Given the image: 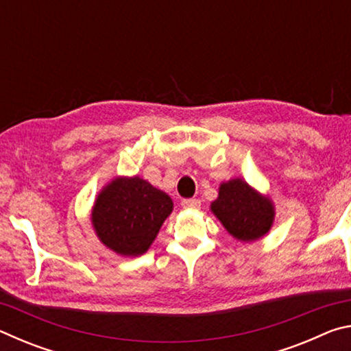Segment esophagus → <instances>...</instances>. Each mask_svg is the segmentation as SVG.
Listing matches in <instances>:
<instances>
[{
  "label": "esophagus",
  "mask_w": 351,
  "mask_h": 351,
  "mask_svg": "<svg viewBox=\"0 0 351 351\" xmlns=\"http://www.w3.org/2000/svg\"><path fill=\"white\" fill-rule=\"evenodd\" d=\"M181 206L184 209H198L201 206V201L197 198H187V199H182L181 201Z\"/></svg>",
  "instance_id": "obj_1"
}]
</instances>
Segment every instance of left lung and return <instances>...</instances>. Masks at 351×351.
Wrapping results in <instances>:
<instances>
[{
    "label": "left lung",
    "mask_w": 351,
    "mask_h": 351,
    "mask_svg": "<svg viewBox=\"0 0 351 351\" xmlns=\"http://www.w3.org/2000/svg\"><path fill=\"white\" fill-rule=\"evenodd\" d=\"M224 229L240 241H254L269 232L274 223V204L246 181L235 178L219 186L218 198L210 204Z\"/></svg>",
    "instance_id": "obj_1"
}]
</instances>
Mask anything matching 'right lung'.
<instances>
[{
	"label": "right lung",
	"mask_w": 351,
	"mask_h": 351,
	"mask_svg": "<svg viewBox=\"0 0 351 351\" xmlns=\"http://www.w3.org/2000/svg\"><path fill=\"white\" fill-rule=\"evenodd\" d=\"M171 210V198L150 182L139 176L116 178L97 195L91 221L106 247L138 257L148 251Z\"/></svg>",
	"instance_id": "right-lung-1"
}]
</instances>
